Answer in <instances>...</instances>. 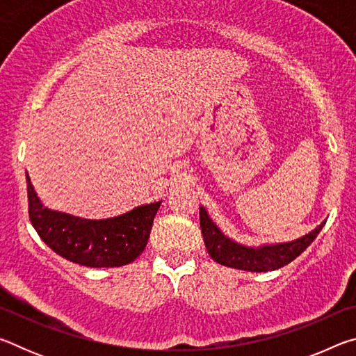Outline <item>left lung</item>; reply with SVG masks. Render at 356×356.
I'll use <instances>...</instances> for the list:
<instances>
[{
  "label": "left lung",
  "mask_w": 356,
  "mask_h": 356,
  "mask_svg": "<svg viewBox=\"0 0 356 356\" xmlns=\"http://www.w3.org/2000/svg\"><path fill=\"white\" fill-rule=\"evenodd\" d=\"M201 231L207 252L215 262L231 268L246 270V272H272L291 264L308 246L314 242L325 226L323 221L309 234L286 243H272L261 246H246L237 243L220 231V227L210 220L207 210L200 207Z\"/></svg>",
  "instance_id": "1"
}]
</instances>
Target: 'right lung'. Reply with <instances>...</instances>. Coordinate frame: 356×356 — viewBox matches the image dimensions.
I'll use <instances>...</instances> for the list:
<instances>
[{
	"instance_id": "obj_1",
	"label": "right lung",
	"mask_w": 356,
	"mask_h": 356,
	"mask_svg": "<svg viewBox=\"0 0 356 356\" xmlns=\"http://www.w3.org/2000/svg\"><path fill=\"white\" fill-rule=\"evenodd\" d=\"M28 212L39 237L70 262L84 267H120L134 262L146 248L159 202L138 206L105 220H86L50 210L40 202L26 172Z\"/></svg>"
}]
</instances>
